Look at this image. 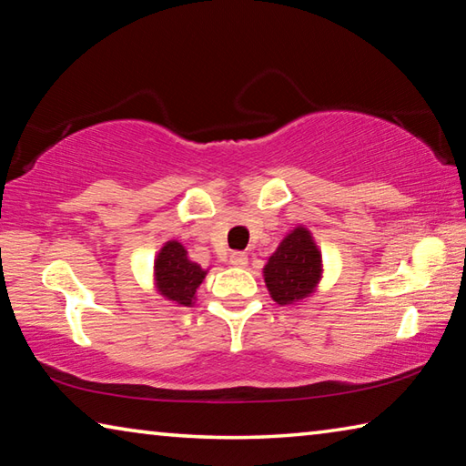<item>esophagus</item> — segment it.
<instances>
[{
  "label": "esophagus",
  "instance_id": "esophagus-1",
  "mask_svg": "<svg viewBox=\"0 0 466 466\" xmlns=\"http://www.w3.org/2000/svg\"><path fill=\"white\" fill-rule=\"evenodd\" d=\"M230 263L234 267H247L248 265V257L244 252H232L230 255Z\"/></svg>",
  "mask_w": 466,
  "mask_h": 466
}]
</instances>
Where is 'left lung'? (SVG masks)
<instances>
[{
  "mask_svg": "<svg viewBox=\"0 0 466 466\" xmlns=\"http://www.w3.org/2000/svg\"><path fill=\"white\" fill-rule=\"evenodd\" d=\"M263 278L273 302L279 306H296L319 289L322 255L309 228L296 226L283 236L279 247L267 258Z\"/></svg>",
  "mask_w": 466,
  "mask_h": 466,
  "instance_id": "1",
  "label": "left lung"
}]
</instances>
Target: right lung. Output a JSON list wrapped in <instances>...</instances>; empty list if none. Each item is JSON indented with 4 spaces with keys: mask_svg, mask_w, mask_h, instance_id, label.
<instances>
[{
    "mask_svg": "<svg viewBox=\"0 0 466 466\" xmlns=\"http://www.w3.org/2000/svg\"><path fill=\"white\" fill-rule=\"evenodd\" d=\"M209 269L191 261L187 248L178 240L162 244L154 258V288L164 299L175 306H193L197 288L201 286Z\"/></svg>",
    "mask_w": 466,
    "mask_h": 466,
    "instance_id": "right-lung-1",
    "label": "right lung"
}]
</instances>
